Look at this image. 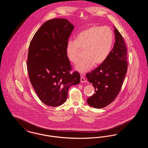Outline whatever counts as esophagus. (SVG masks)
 <instances>
[{
  "label": "esophagus",
  "mask_w": 148,
  "mask_h": 148,
  "mask_svg": "<svg viewBox=\"0 0 148 148\" xmlns=\"http://www.w3.org/2000/svg\"><path fill=\"white\" fill-rule=\"evenodd\" d=\"M80 82L81 83H84V82H86V80L85 79L83 75L80 77Z\"/></svg>",
  "instance_id": "obj_1"
}]
</instances>
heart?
Wrapping results in <instances>:
<instances>
[{"label":"heart","instance_id":"heart-1","mask_svg":"<svg viewBox=\"0 0 148 148\" xmlns=\"http://www.w3.org/2000/svg\"><path fill=\"white\" fill-rule=\"evenodd\" d=\"M114 35L108 27H93L82 32L75 40H69L66 45V55L71 63L76 64L84 51V59L75 66L80 73H84L95 66L104 63L113 47Z\"/></svg>","mask_w":148,"mask_h":148}]
</instances>
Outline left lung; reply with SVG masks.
<instances>
[{
    "instance_id": "obj_1",
    "label": "left lung",
    "mask_w": 148,
    "mask_h": 148,
    "mask_svg": "<svg viewBox=\"0 0 148 148\" xmlns=\"http://www.w3.org/2000/svg\"><path fill=\"white\" fill-rule=\"evenodd\" d=\"M115 42L106 61L86 74L95 88V93L87 99L94 108H103L112 103L119 94L127 74V48L122 35L114 27Z\"/></svg>"
}]
</instances>
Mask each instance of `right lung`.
Segmentation results:
<instances>
[{
    "label": "right lung",
    "instance_id": "1",
    "mask_svg": "<svg viewBox=\"0 0 148 148\" xmlns=\"http://www.w3.org/2000/svg\"><path fill=\"white\" fill-rule=\"evenodd\" d=\"M74 25L66 19H53L44 23L35 33L29 47V77L44 104L56 107L63 104L71 85L80 82L77 71L66 55V45Z\"/></svg>",
    "mask_w": 148,
    "mask_h": 148
}]
</instances>
